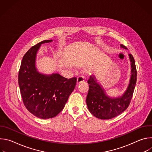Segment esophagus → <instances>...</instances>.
Returning a JSON list of instances; mask_svg holds the SVG:
<instances>
[{
    "label": "esophagus",
    "mask_w": 152,
    "mask_h": 152,
    "mask_svg": "<svg viewBox=\"0 0 152 152\" xmlns=\"http://www.w3.org/2000/svg\"><path fill=\"white\" fill-rule=\"evenodd\" d=\"M83 81H84V77L83 76H79L77 77V84H80V83L83 82Z\"/></svg>",
    "instance_id": "esophagus-1"
}]
</instances>
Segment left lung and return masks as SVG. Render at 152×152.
I'll use <instances>...</instances> for the list:
<instances>
[{"label":"left lung","mask_w":152,"mask_h":152,"mask_svg":"<svg viewBox=\"0 0 152 152\" xmlns=\"http://www.w3.org/2000/svg\"><path fill=\"white\" fill-rule=\"evenodd\" d=\"M120 48L127 49L123 45H120ZM128 55L131 75L127 87L121 96H108L95 75H91L88 80L89 90L86 99V104L91 114L99 119L108 120L118 116L127 109L131 102L136 85L137 72L133 56L131 54Z\"/></svg>","instance_id":"obj_1"}]
</instances>
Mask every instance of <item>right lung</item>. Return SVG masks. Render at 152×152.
Segmentation results:
<instances>
[{
  "mask_svg": "<svg viewBox=\"0 0 152 152\" xmlns=\"http://www.w3.org/2000/svg\"><path fill=\"white\" fill-rule=\"evenodd\" d=\"M42 41L24 55L18 73V85L26 109L35 117L48 119L56 116L64 107L76 84V77L65 78L59 73L39 72L36 61L41 45L52 42Z\"/></svg>",
  "mask_w": 152,
  "mask_h": 152,
  "instance_id": "add662e5",
  "label": "right lung"
}]
</instances>
